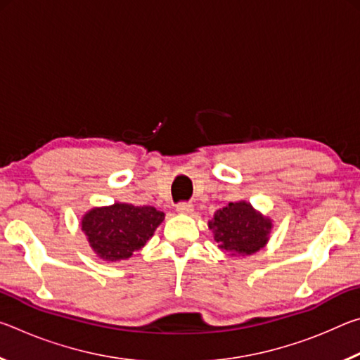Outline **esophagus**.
Returning a JSON list of instances; mask_svg holds the SVG:
<instances>
[{
  "mask_svg": "<svg viewBox=\"0 0 360 360\" xmlns=\"http://www.w3.org/2000/svg\"><path fill=\"white\" fill-rule=\"evenodd\" d=\"M176 210H178V212H181V214H191L193 211V205L191 202H181L178 203V206H176Z\"/></svg>",
  "mask_w": 360,
  "mask_h": 360,
  "instance_id": "esophagus-1",
  "label": "esophagus"
}]
</instances>
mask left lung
<instances>
[{"mask_svg": "<svg viewBox=\"0 0 360 360\" xmlns=\"http://www.w3.org/2000/svg\"><path fill=\"white\" fill-rule=\"evenodd\" d=\"M219 248L235 254H254L264 248L271 230V221L252 210L246 202L229 203L210 222Z\"/></svg>", "mask_w": 360, "mask_h": 360, "instance_id": "obj_1", "label": "left lung"}]
</instances>
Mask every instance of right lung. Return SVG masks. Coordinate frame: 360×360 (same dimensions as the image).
Here are the masks:
<instances>
[{
	"label": "right lung",
	"instance_id": "add662e5",
	"mask_svg": "<svg viewBox=\"0 0 360 360\" xmlns=\"http://www.w3.org/2000/svg\"><path fill=\"white\" fill-rule=\"evenodd\" d=\"M163 217L165 214L154 206L115 203L89 211L82 219V231L98 257L117 262L139 251Z\"/></svg>",
	"mask_w": 360,
	"mask_h": 360
}]
</instances>
